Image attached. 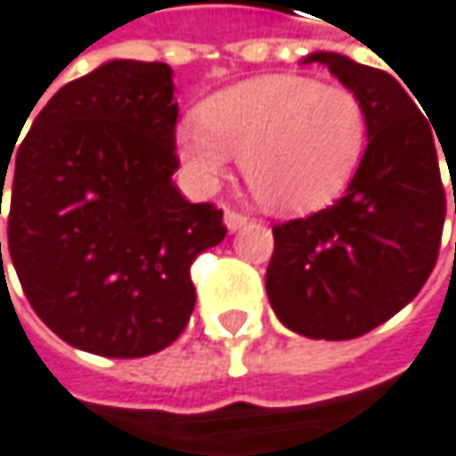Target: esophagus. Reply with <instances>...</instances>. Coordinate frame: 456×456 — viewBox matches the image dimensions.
Returning <instances> with one entry per match:
<instances>
[{"label": "esophagus", "instance_id": "1", "mask_svg": "<svg viewBox=\"0 0 456 456\" xmlns=\"http://www.w3.org/2000/svg\"><path fill=\"white\" fill-rule=\"evenodd\" d=\"M248 216H243V213H238V210H232V208H226L224 210V224H226V230L230 232H240L243 226H248Z\"/></svg>", "mask_w": 456, "mask_h": 456}]
</instances>
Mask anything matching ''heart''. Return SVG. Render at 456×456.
<instances>
[{"instance_id":"heart-1","label":"heart","mask_w":456,"mask_h":456,"mask_svg":"<svg viewBox=\"0 0 456 456\" xmlns=\"http://www.w3.org/2000/svg\"><path fill=\"white\" fill-rule=\"evenodd\" d=\"M368 145V110L346 86L305 75H259L208 96L175 126V153L200 191L240 156L256 197L281 213H311L351 183Z\"/></svg>"}]
</instances>
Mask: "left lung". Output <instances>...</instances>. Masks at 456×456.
Here are the masks:
<instances>
[{
	"mask_svg": "<svg viewBox=\"0 0 456 456\" xmlns=\"http://www.w3.org/2000/svg\"><path fill=\"white\" fill-rule=\"evenodd\" d=\"M314 61L362 100L368 148L335 205L273 226L265 286L291 332L351 340L403 311L430 278L446 218L438 159L444 151L449 165L454 151H438L433 121L389 72L330 51L303 59Z\"/></svg>",
	"mask_w": 456,
	"mask_h": 456,
	"instance_id": "obj_1",
	"label": "left lung"
}]
</instances>
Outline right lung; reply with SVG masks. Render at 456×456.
Here are the masks:
<instances>
[{
    "label": "right lung",
    "mask_w": 456,
    "mask_h": 456,
    "mask_svg": "<svg viewBox=\"0 0 456 456\" xmlns=\"http://www.w3.org/2000/svg\"><path fill=\"white\" fill-rule=\"evenodd\" d=\"M173 94L167 64L110 59L61 86L0 159L7 256L35 314L75 348L132 360L170 346L197 303L194 256L226 235L221 210L173 183Z\"/></svg>",
    "instance_id": "1"
}]
</instances>
